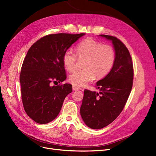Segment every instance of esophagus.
I'll list each match as a JSON object with an SVG mask.
<instances>
[{
  "instance_id": "esophagus-1",
  "label": "esophagus",
  "mask_w": 156,
  "mask_h": 156,
  "mask_svg": "<svg viewBox=\"0 0 156 156\" xmlns=\"http://www.w3.org/2000/svg\"><path fill=\"white\" fill-rule=\"evenodd\" d=\"M73 90H81L82 88H80L79 87H77V86L73 85Z\"/></svg>"
}]
</instances>
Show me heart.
I'll return each instance as SVG.
<instances>
[{"mask_svg":"<svg viewBox=\"0 0 156 156\" xmlns=\"http://www.w3.org/2000/svg\"><path fill=\"white\" fill-rule=\"evenodd\" d=\"M76 55L67 50L63 55V63L67 70L73 71L76 67L77 56L85 58L83 69L70 74L69 80L73 85L83 86L93 80L100 79L109 73L115 60V51L111 45L102 43L93 38H87L76 47ZM77 56H76V55Z\"/></svg>","mask_w":156,"mask_h":156,"instance_id":"obj_1","label":"heart"}]
</instances>
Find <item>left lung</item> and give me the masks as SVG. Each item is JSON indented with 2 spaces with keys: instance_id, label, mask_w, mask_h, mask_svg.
Listing matches in <instances>:
<instances>
[{
  "instance_id": "8db88e82",
  "label": "left lung",
  "mask_w": 156,
  "mask_h": 156,
  "mask_svg": "<svg viewBox=\"0 0 156 156\" xmlns=\"http://www.w3.org/2000/svg\"><path fill=\"white\" fill-rule=\"evenodd\" d=\"M100 36L112 41L115 60L111 71L96 83L99 93L84 90L80 114L93 129L105 127L117 118L127 101L134 78L132 58L124 44L115 37Z\"/></svg>"
}]
</instances>
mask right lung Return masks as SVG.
I'll return each instance as SVG.
<instances>
[{
  "instance_id": "obj_1",
  "label": "right lung",
  "mask_w": 156,
  "mask_h": 156,
  "mask_svg": "<svg viewBox=\"0 0 156 156\" xmlns=\"http://www.w3.org/2000/svg\"><path fill=\"white\" fill-rule=\"evenodd\" d=\"M85 33H57L46 35L33 44L23 62L20 83L21 97L26 114L36 123L45 124L58 115L72 85L51 86L67 76L63 55Z\"/></svg>"
}]
</instances>
